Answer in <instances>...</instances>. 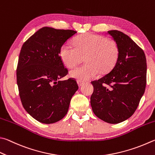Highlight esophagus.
Segmentation results:
<instances>
[{
	"instance_id": "obj_1",
	"label": "esophagus",
	"mask_w": 155,
	"mask_h": 155,
	"mask_svg": "<svg viewBox=\"0 0 155 155\" xmlns=\"http://www.w3.org/2000/svg\"><path fill=\"white\" fill-rule=\"evenodd\" d=\"M77 84H78V87H81L82 86L83 84H84V82L83 81H77Z\"/></svg>"
}]
</instances>
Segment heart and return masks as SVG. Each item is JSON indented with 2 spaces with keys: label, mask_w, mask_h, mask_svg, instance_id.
<instances>
[{
  "label": "heart",
  "mask_w": 155,
  "mask_h": 155,
  "mask_svg": "<svg viewBox=\"0 0 155 155\" xmlns=\"http://www.w3.org/2000/svg\"><path fill=\"white\" fill-rule=\"evenodd\" d=\"M75 47L64 44L60 50V57L67 68H72L81 63L85 57V64L70 70V77L85 81L99 74L108 72L119 58V47L114 41L102 35L85 33L74 39Z\"/></svg>",
  "instance_id": "b5f03b06"
}]
</instances>
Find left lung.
<instances>
[{"label": "left lung", "instance_id": "8db88e82", "mask_svg": "<svg viewBox=\"0 0 155 155\" xmlns=\"http://www.w3.org/2000/svg\"><path fill=\"white\" fill-rule=\"evenodd\" d=\"M119 47V58L108 74L91 82L93 112L111 124L121 123L136 111L146 84V59L143 51L125 34L109 30Z\"/></svg>", "mask_w": 155, "mask_h": 155}]
</instances>
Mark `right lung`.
<instances>
[{
  "mask_svg": "<svg viewBox=\"0 0 155 155\" xmlns=\"http://www.w3.org/2000/svg\"><path fill=\"white\" fill-rule=\"evenodd\" d=\"M75 34L74 30L44 27L22 45L17 68L19 96L28 113L42 123L51 124L63 119L78 89L74 80H60L68 70L60 50Z\"/></svg>",
  "mask_w": 155,
  "mask_h": 155,
  "instance_id": "1",
  "label": "right lung"
}]
</instances>
